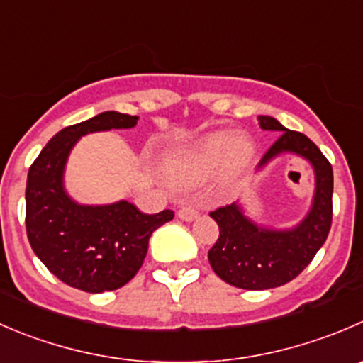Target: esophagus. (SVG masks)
Listing matches in <instances>:
<instances>
[{
  "mask_svg": "<svg viewBox=\"0 0 363 363\" xmlns=\"http://www.w3.org/2000/svg\"><path fill=\"white\" fill-rule=\"evenodd\" d=\"M177 216L181 218L182 221H193L196 216H199V211L195 207H189V206H182L181 209L177 211Z\"/></svg>",
  "mask_w": 363,
  "mask_h": 363,
  "instance_id": "1",
  "label": "esophagus"
}]
</instances>
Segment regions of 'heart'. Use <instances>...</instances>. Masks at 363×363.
I'll return each instance as SVG.
<instances>
[{"label": "heart", "mask_w": 363, "mask_h": 363, "mask_svg": "<svg viewBox=\"0 0 363 363\" xmlns=\"http://www.w3.org/2000/svg\"><path fill=\"white\" fill-rule=\"evenodd\" d=\"M252 152V142L245 135L214 133L200 140L193 149L167 157L164 174L170 184L177 188H191L213 174L221 161L225 170L234 174L248 163Z\"/></svg>", "instance_id": "obj_1"}]
</instances>
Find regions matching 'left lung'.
Segmentation results:
<instances>
[{"instance_id":"left-lung-1","label":"left lung","mask_w":363,"mask_h":363,"mask_svg":"<svg viewBox=\"0 0 363 363\" xmlns=\"http://www.w3.org/2000/svg\"><path fill=\"white\" fill-rule=\"evenodd\" d=\"M257 121L266 131L280 133L259 168L279 154H298L314 168L315 193L307 216L289 230L259 227L238 202L211 211L209 216L220 227V238L207 255L211 267L223 282L248 291L273 289L296 279L325 245L333 214V170L325 154L303 133L286 129L275 118L260 115Z\"/></svg>"}]
</instances>
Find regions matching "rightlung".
Returning a JSON list of instances; mask_svg holds the SVG:
<instances>
[{
	"label": "right lung",
	"mask_w": 363,
	"mask_h": 363,
	"mask_svg": "<svg viewBox=\"0 0 363 363\" xmlns=\"http://www.w3.org/2000/svg\"><path fill=\"white\" fill-rule=\"evenodd\" d=\"M138 117L104 111L56 133L30 167L26 182V234L35 255L63 284L84 293L125 286L142 267L156 228L174 211L145 214L121 200L79 206L63 189V168L81 136L135 128Z\"/></svg>",
	"instance_id": "right-lung-1"
}]
</instances>
